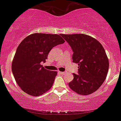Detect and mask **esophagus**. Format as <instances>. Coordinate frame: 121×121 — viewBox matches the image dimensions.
Returning a JSON list of instances; mask_svg holds the SVG:
<instances>
[{"instance_id": "34e87169", "label": "esophagus", "mask_w": 121, "mask_h": 121, "mask_svg": "<svg viewBox=\"0 0 121 121\" xmlns=\"http://www.w3.org/2000/svg\"><path fill=\"white\" fill-rule=\"evenodd\" d=\"M59 73H61V74H65V72H60V71H59Z\"/></svg>"}]
</instances>
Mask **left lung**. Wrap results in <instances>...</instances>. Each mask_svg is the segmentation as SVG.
Instances as JSON below:
<instances>
[{
  "label": "left lung",
  "mask_w": 121,
  "mask_h": 121,
  "mask_svg": "<svg viewBox=\"0 0 121 121\" xmlns=\"http://www.w3.org/2000/svg\"><path fill=\"white\" fill-rule=\"evenodd\" d=\"M73 51V62L78 65V74L73 73L69 86L80 95H89L97 91L107 77L109 61L102 45L85 34H60Z\"/></svg>",
  "instance_id": "left-lung-1"
}]
</instances>
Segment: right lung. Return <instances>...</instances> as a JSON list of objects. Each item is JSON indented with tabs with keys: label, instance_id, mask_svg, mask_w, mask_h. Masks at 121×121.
Returning a JSON list of instances; mask_svg holds the SVG:
<instances>
[{
	"label": "right lung",
	"instance_id": "right-lung-1",
	"mask_svg": "<svg viewBox=\"0 0 121 121\" xmlns=\"http://www.w3.org/2000/svg\"><path fill=\"white\" fill-rule=\"evenodd\" d=\"M65 43L59 35L35 33L24 39L17 48L11 65L15 80L23 91L39 96L53 85L56 71H50L41 65L46 62L50 50Z\"/></svg>",
	"mask_w": 121,
	"mask_h": 121
}]
</instances>
